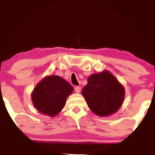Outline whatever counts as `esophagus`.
I'll return each instance as SVG.
<instances>
[{
    "instance_id": "obj_1",
    "label": "esophagus",
    "mask_w": 155,
    "mask_h": 155,
    "mask_svg": "<svg viewBox=\"0 0 155 155\" xmlns=\"http://www.w3.org/2000/svg\"><path fill=\"white\" fill-rule=\"evenodd\" d=\"M75 92L80 93V91H81V87H79V86L75 87Z\"/></svg>"
}]
</instances>
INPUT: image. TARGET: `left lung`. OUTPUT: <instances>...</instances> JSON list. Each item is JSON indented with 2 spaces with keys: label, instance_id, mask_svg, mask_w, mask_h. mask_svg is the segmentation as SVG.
Wrapping results in <instances>:
<instances>
[{
  "label": "left lung",
  "instance_id": "1",
  "mask_svg": "<svg viewBox=\"0 0 155 155\" xmlns=\"http://www.w3.org/2000/svg\"><path fill=\"white\" fill-rule=\"evenodd\" d=\"M88 107L99 116L113 114L121 107L125 89L117 79L107 71L93 74L82 90Z\"/></svg>",
  "mask_w": 155,
  "mask_h": 155
}]
</instances>
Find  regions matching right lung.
I'll return each instance as SVG.
<instances>
[{
	"mask_svg": "<svg viewBox=\"0 0 155 155\" xmlns=\"http://www.w3.org/2000/svg\"><path fill=\"white\" fill-rule=\"evenodd\" d=\"M73 87L62 78L49 75L42 79L31 93V101L37 111L48 116H56L64 107Z\"/></svg>",
	"mask_w": 155,
	"mask_h": 155,
	"instance_id": "1",
	"label": "right lung"
}]
</instances>
